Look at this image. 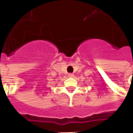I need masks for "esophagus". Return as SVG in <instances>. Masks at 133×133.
<instances>
[{
    "mask_svg": "<svg viewBox=\"0 0 133 133\" xmlns=\"http://www.w3.org/2000/svg\"><path fill=\"white\" fill-rule=\"evenodd\" d=\"M75 76V75H73V74H71V73H70V74H68V77H73Z\"/></svg>",
    "mask_w": 133,
    "mask_h": 133,
    "instance_id": "1",
    "label": "esophagus"
}]
</instances>
